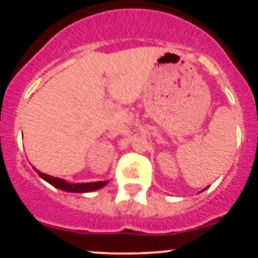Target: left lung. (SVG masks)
I'll return each instance as SVG.
<instances>
[{
	"mask_svg": "<svg viewBox=\"0 0 258 258\" xmlns=\"http://www.w3.org/2000/svg\"><path fill=\"white\" fill-rule=\"evenodd\" d=\"M206 189V188H205ZM205 189H203V190H201V191H204V190H205Z\"/></svg>",
	"mask_w": 258,
	"mask_h": 258,
	"instance_id": "8db88e82",
	"label": "left lung"
}]
</instances>
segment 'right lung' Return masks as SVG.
Returning a JSON list of instances; mask_svg holds the SVG:
<instances>
[{"instance_id": "add662e5", "label": "right lung", "mask_w": 258, "mask_h": 258, "mask_svg": "<svg viewBox=\"0 0 258 258\" xmlns=\"http://www.w3.org/2000/svg\"><path fill=\"white\" fill-rule=\"evenodd\" d=\"M34 170L38 173L41 178L48 182L49 184L60 189V190L69 191V193H90V191L98 190L103 186L108 184V180H99V182H88V183H69L68 180L58 177L49 176V174L42 173L34 167Z\"/></svg>"}]
</instances>
